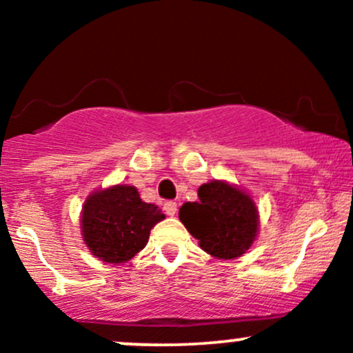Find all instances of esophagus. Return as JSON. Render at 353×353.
<instances>
[{"label": "esophagus", "mask_w": 353, "mask_h": 353, "mask_svg": "<svg viewBox=\"0 0 353 353\" xmlns=\"http://www.w3.org/2000/svg\"><path fill=\"white\" fill-rule=\"evenodd\" d=\"M164 210H165V214H168V216H174V214H176V210H177V204H176V202H172V201H168L164 204Z\"/></svg>", "instance_id": "esophagus-1"}]
</instances>
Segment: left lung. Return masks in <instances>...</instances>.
<instances>
[{"label": "left lung", "instance_id": "1", "mask_svg": "<svg viewBox=\"0 0 353 353\" xmlns=\"http://www.w3.org/2000/svg\"><path fill=\"white\" fill-rule=\"evenodd\" d=\"M199 201L185 202L179 219L202 250L217 259H236L254 244L259 210L244 190L225 181H210L197 190Z\"/></svg>", "mask_w": 353, "mask_h": 353}]
</instances>
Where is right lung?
Here are the masks:
<instances>
[{
	"label": "right lung",
	"instance_id": "obj_1",
	"mask_svg": "<svg viewBox=\"0 0 353 353\" xmlns=\"http://www.w3.org/2000/svg\"><path fill=\"white\" fill-rule=\"evenodd\" d=\"M165 216L139 197L134 185L117 184L96 190L84 201L81 234L94 257L123 264L143 250L151 229Z\"/></svg>",
	"mask_w": 353,
	"mask_h": 353
}]
</instances>
